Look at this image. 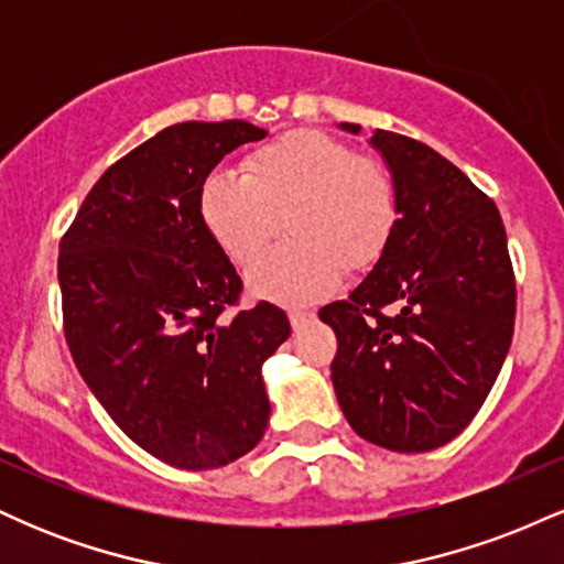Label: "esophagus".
Returning <instances> with one entry per match:
<instances>
[{
    "label": "esophagus",
    "mask_w": 564,
    "mask_h": 564,
    "mask_svg": "<svg viewBox=\"0 0 564 564\" xmlns=\"http://www.w3.org/2000/svg\"><path fill=\"white\" fill-rule=\"evenodd\" d=\"M289 321H291V328H294V332H302L307 323L315 321V313H307V310H291Z\"/></svg>",
    "instance_id": "esophagus-1"
}]
</instances>
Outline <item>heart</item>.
<instances>
[{"mask_svg":"<svg viewBox=\"0 0 564 564\" xmlns=\"http://www.w3.org/2000/svg\"><path fill=\"white\" fill-rule=\"evenodd\" d=\"M198 209L219 249L246 270L268 254L283 219L291 238L251 273V289L286 304L321 300L345 270L373 268L398 228L390 170L315 129L257 148L241 174L212 172Z\"/></svg>","mask_w":564,"mask_h":564,"instance_id":"1","label":"heart"}]
</instances>
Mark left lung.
<instances>
[{"label": "left lung", "mask_w": 564, "mask_h": 564, "mask_svg": "<svg viewBox=\"0 0 564 564\" xmlns=\"http://www.w3.org/2000/svg\"><path fill=\"white\" fill-rule=\"evenodd\" d=\"M371 145L394 180L398 228L349 300L321 310L339 341L334 392L368 443L435 451L475 419L509 352L507 230L494 200L430 145L384 129ZM390 303L394 316L383 313Z\"/></svg>", "instance_id": "obj_1"}]
</instances>
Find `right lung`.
Returning <instances> with one entry per match:
<instances>
[{"mask_svg": "<svg viewBox=\"0 0 564 564\" xmlns=\"http://www.w3.org/2000/svg\"><path fill=\"white\" fill-rule=\"evenodd\" d=\"M249 121H183L106 170L61 241L66 341L129 440L180 469H217L260 443L262 364L289 339L270 302L236 307L241 278L200 219L209 172Z\"/></svg>", "mask_w": 564, "mask_h": 564, "instance_id": "right-lung-1", "label": "right lung"}]
</instances>
